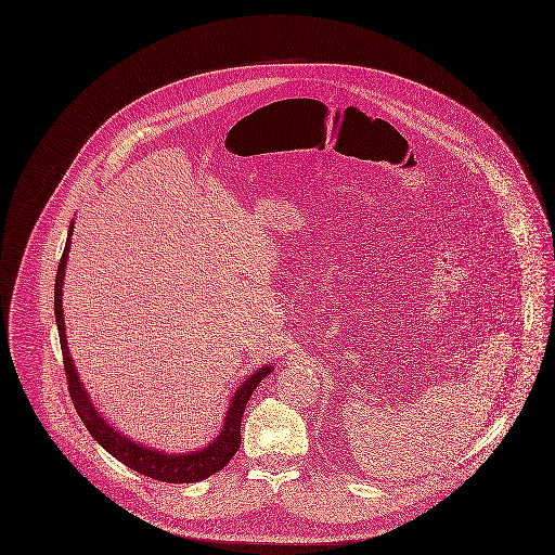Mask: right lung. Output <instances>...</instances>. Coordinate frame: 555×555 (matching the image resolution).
<instances>
[{"label": "right lung", "instance_id": "obj_1", "mask_svg": "<svg viewBox=\"0 0 555 555\" xmlns=\"http://www.w3.org/2000/svg\"><path fill=\"white\" fill-rule=\"evenodd\" d=\"M73 229L75 221L68 227V237H66V246H64V255L60 259L57 266V276H55V300H53V309H55V322H57V331H60V345H62V353H64V369H66V377H68V390L75 403V410L79 414V418L83 421V425L88 427L90 436L101 443L112 456L117 461H121L126 467L150 476L154 480H163V482H199L217 472H221L222 467L231 461V456L237 452L240 448V425H242V414L244 408L253 395V390L257 388V384L270 375L274 371V364H266L257 371H253L233 392L231 403L227 408L224 421H222L221 431L219 436L193 452H165L145 443L134 442L132 438L124 436L121 431H117L112 427V423L94 408L79 373L77 366L73 362L70 349H68V336H66V326H64V309H62V287H64V274H66V263H68V253H70V240H73Z\"/></svg>", "mask_w": 555, "mask_h": 555}]
</instances>
